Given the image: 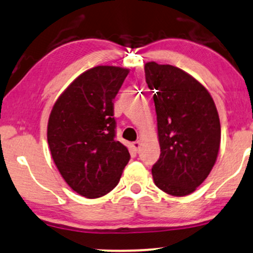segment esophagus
I'll return each instance as SVG.
<instances>
[{
  "instance_id": "1",
  "label": "esophagus",
  "mask_w": 253,
  "mask_h": 253,
  "mask_svg": "<svg viewBox=\"0 0 253 253\" xmlns=\"http://www.w3.org/2000/svg\"><path fill=\"white\" fill-rule=\"evenodd\" d=\"M139 145H141V143H139V141H136V142H132L131 143V148L135 151H138L139 149Z\"/></svg>"
}]
</instances>
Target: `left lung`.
Instances as JSON below:
<instances>
[{
    "label": "left lung",
    "mask_w": 253,
    "mask_h": 253,
    "mask_svg": "<svg viewBox=\"0 0 253 253\" xmlns=\"http://www.w3.org/2000/svg\"><path fill=\"white\" fill-rule=\"evenodd\" d=\"M148 87L155 92L160 159L151 173L155 185L174 197H185L209 176L220 147V121L210 92L185 71L144 66Z\"/></svg>",
    "instance_id": "1"
}]
</instances>
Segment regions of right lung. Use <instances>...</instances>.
Here are the masks:
<instances>
[{"mask_svg": "<svg viewBox=\"0 0 253 253\" xmlns=\"http://www.w3.org/2000/svg\"><path fill=\"white\" fill-rule=\"evenodd\" d=\"M129 70L97 66L77 78L50 111L47 139L67 185L88 199L108 194L130 160L116 139L114 99Z\"/></svg>", "mask_w": 253, "mask_h": 253, "instance_id": "obj_1", "label": "right lung"}]
</instances>
